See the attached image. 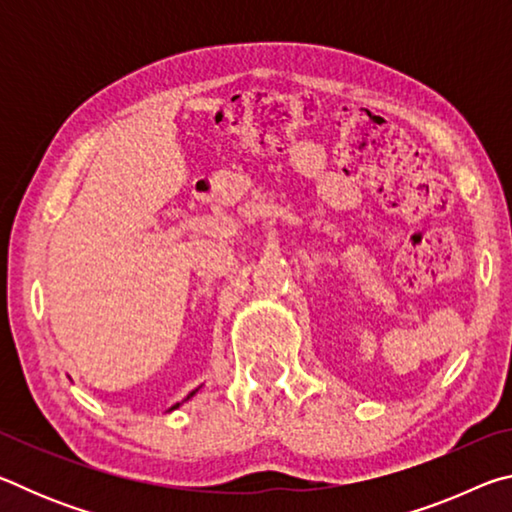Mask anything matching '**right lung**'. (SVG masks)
I'll list each match as a JSON object with an SVG mask.
<instances>
[{"mask_svg":"<svg viewBox=\"0 0 512 512\" xmlns=\"http://www.w3.org/2000/svg\"><path fill=\"white\" fill-rule=\"evenodd\" d=\"M196 391H198V388H196ZM196 391H192V393H189V395H187V400H189V397H192V395H194ZM178 406H180V404H176V406H171V409H178Z\"/></svg>","mask_w":512,"mask_h":512,"instance_id":"right-lung-1","label":"right lung"}]
</instances>
